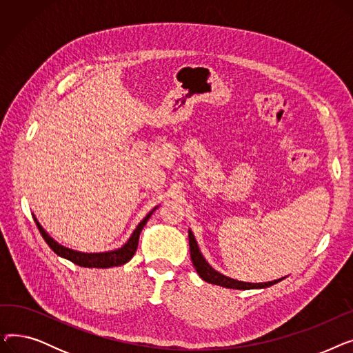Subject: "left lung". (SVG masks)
Here are the masks:
<instances>
[{
    "label": "left lung",
    "instance_id": "obj_1",
    "mask_svg": "<svg viewBox=\"0 0 353 353\" xmlns=\"http://www.w3.org/2000/svg\"><path fill=\"white\" fill-rule=\"evenodd\" d=\"M189 243H190V256H192V262L193 266L196 269V272L199 273V276L201 277L203 281L212 283V285H219V286H223V288H230V289H240V290H246V289H256V288H268L272 286L279 281H273V282H266V283H248V282H239L234 279H230V277L221 274L219 272H216L206 261L203 259L196 239L193 236V233L189 230Z\"/></svg>",
    "mask_w": 353,
    "mask_h": 353
}]
</instances>
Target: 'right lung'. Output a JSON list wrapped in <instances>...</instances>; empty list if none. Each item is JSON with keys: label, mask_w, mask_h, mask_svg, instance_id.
<instances>
[{"label": "right lung", "mask_w": 353, "mask_h": 353, "mask_svg": "<svg viewBox=\"0 0 353 353\" xmlns=\"http://www.w3.org/2000/svg\"><path fill=\"white\" fill-rule=\"evenodd\" d=\"M156 209H153L150 213H148L140 223L139 226L136 228V230L133 232L132 237L128 239V242L117 249V250H113V252H105V253H81V252H76V250H71V249H67L61 245H59L57 242H55L54 239H51L48 236V233L41 228V225L39 223V220L35 219L34 216V221L37 228H39L43 239L47 242V245L50 246V249H52L54 253H57L59 256L64 257V259H68L70 262H72L74 265H79L81 268H99V269H107V268H113V266H121L124 263H127L130 259H132L137 250V245H139V236H140V232L141 229L144 228V225L147 223V220L150 219V216L153 214Z\"/></svg>", "instance_id": "add662e5"}]
</instances>
